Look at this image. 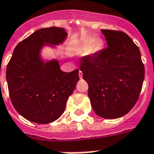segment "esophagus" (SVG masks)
I'll list each match as a JSON object with an SVG mask.
<instances>
[{"instance_id":"obj_1","label":"esophagus","mask_w":154,"mask_h":154,"mask_svg":"<svg viewBox=\"0 0 154 154\" xmlns=\"http://www.w3.org/2000/svg\"><path fill=\"white\" fill-rule=\"evenodd\" d=\"M79 78H82V77H83V71H79Z\"/></svg>"}]
</instances>
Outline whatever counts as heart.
Returning a JSON list of instances; mask_svg holds the SVG:
<instances>
[{
	"mask_svg": "<svg viewBox=\"0 0 154 154\" xmlns=\"http://www.w3.org/2000/svg\"><path fill=\"white\" fill-rule=\"evenodd\" d=\"M103 47V43L100 40H94V39H88L83 44L81 49L82 51H87V50H91V52L94 53L99 51Z\"/></svg>",
	"mask_w": 154,
	"mask_h": 154,
	"instance_id": "1",
	"label": "heart"
}]
</instances>
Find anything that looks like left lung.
<instances>
[{
    "label": "left lung",
    "mask_w": 154,
    "mask_h": 154,
    "mask_svg": "<svg viewBox=\"0 0 154 154\" xmlns=\"http://www.w3.org/2000/svg\"><path fill=\"white\" fill-rule=\"evenodd\" d=\"M108 47L83 58L80 71L88 83V96L95 114L118 119L138 100L145 67L138 47L124 32L102 29Z\"/></svg>",
    "instance_id": "obj_1"
}]
</instances>
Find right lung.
I'll return each mask as SVG.
<instances>
[{
  "label": "right lung",
  "instance_id": "right-lung-1",
  "mask_svg": "<svg viewBox=\"0 0 154 154\" xmlns=\"http://www.w3.org/2000/svg\"><path fill=\"white\" fill-rule=\"evenodd\" d=\"M67 35L57 27L35 31L17 44L7 65L12 104L28 121L38 124L56 121L79 80L78 69L64 72L56 60L44 63L39 56L44 44H61Z\"/></svg>",
  "mask_w": 154,
  "mask_h": 154
}]
</instances>
